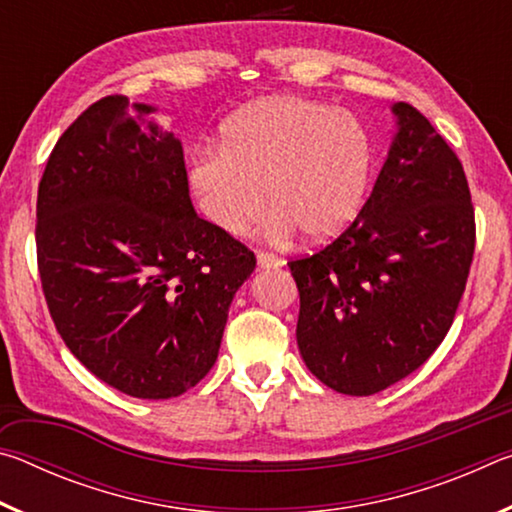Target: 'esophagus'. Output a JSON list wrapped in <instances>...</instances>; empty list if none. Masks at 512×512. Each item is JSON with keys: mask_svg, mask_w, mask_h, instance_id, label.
<instances>
[{"mask_svg": "<svg viewBox=\"0 0 512 512\" xmlns=\"http://www.w3.org/2000/svg\"><path fill=\"white\" fill-rule=\"evenodd\" d=\"M257 264L262 266V268H275V266H282L284 259L273 255V253H264V250H259V253H257Z\"/></svg>", "mask_w": 512, "mask_h": 512, "instance_id": "esophagus-1", "label": "esophagus"}]
</instances>
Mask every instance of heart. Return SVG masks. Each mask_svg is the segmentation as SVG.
Masks as SVG:
<instances>
[{"label":"heart","mask_w":512,"mask_h":512,"mask_svg":"<svg viewBox=\"0 0 512 512\" xmlns=\"http://www.w3.org/2000/svg\"><path fill=\"white\" fill-rule=\"evenodd\" d=\"M372 144L345 110L298 97L259 101L225 126L219 153L201 151L192 185L207 219L244 237L266 214L273 230L325 241L348 228L366 194Z\"/></svg>","instance_id":"heart-1"}]
</instances>
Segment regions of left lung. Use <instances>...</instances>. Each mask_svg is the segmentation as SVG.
<instances>
[{"instance_id": "8db88e82", "label": "left lung", "mask_w": 512, "mask_h": 512, "mask_svg": "<svg viewBox=\"0 0 512 512\" xmlns=\"http://www.w3.org/2000/svg\"><path fill=\"white\" fill-rule=\"evenodd\" d=\"M366 205L332 244L293 257L298 348L343 395H375L427 361L454 323L476 223L463 164L411 103Z\"/></svg>"}]
</instances>
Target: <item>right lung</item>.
Wrapping results in <instances>:
<instances>
[{"instance_id": "obj_1", "label": "right lung", "mask_w": 512, "mask_h": 512, "mask_svg": "<svg viewBox=\"0 0 512 512\" xmlns=\"http://www.w3.org/2000/svg\"><path fill=\"white\" fill-rule=\"evenodd\" d=\"M36 253L69 352L140 400L178 397L210 372L230 302L257 264L194 212L183 146L137 124L121 94L83 110L51 151Z\"/></svg>"}]
</instances>
